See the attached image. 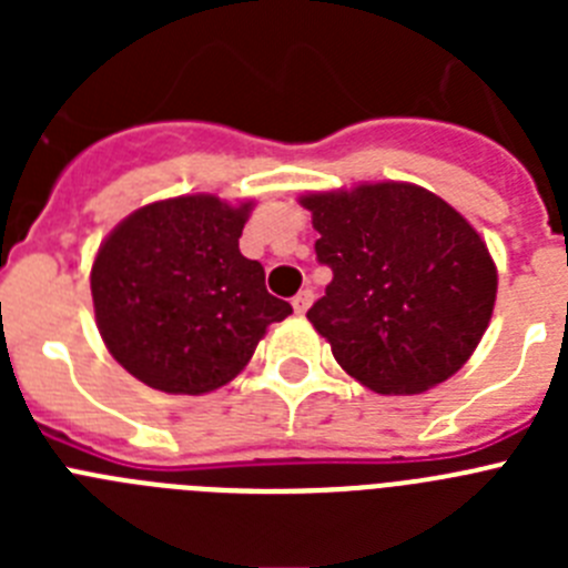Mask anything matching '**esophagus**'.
<instances>
[{
	"instance_id": "1",
	"label": "esophagus",
	"mask_w": 568,
	"mask_h": 568,
	"mask_svg": "<svg viewBox=\"0 0 568 568\" xmlns=\"http://www.w3.org/2000/svg\"><path fill=\"white\" fill-rule=\"evenodd\" d=\"M310 304H313V290H301V293L293 298V310H295V313H298V315L307 313Z\"/></svg>"
}]
</instances>
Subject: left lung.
Wrapping results in <instances>:
<instances>
[{
	"label": "left lung",
	"instance_id": "obj_1",
	"mask_svg": "<svg viewBox=\"0 0 568 568\" xmlns=\"http://www.w3.org/2000/svg\"><path fill=\"white\" fill-rule=\"evenodd\" d=\"M315 255L333 270L307 318L346 373L381 395L455 375L489 327L498 270L455 207L418 184L301 195Z\"/></svg>",
	"mask_w": 568,
	"mask_h": 568
}]
</instances>
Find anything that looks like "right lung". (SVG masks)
<instances>
[{
	"label": "right lung",
	"instance_id": "obj_1",
	"mask_svg": "<svg viewBox=\"0 0 568 568\" xmlns=\"http://www.w3.org/2000/svg\"><path fill=\"white\" fill-rule=\"evenodd\" d=\"M250 204L179 195L135 210L90 270L110 355L142 384L202 395L230 384L270 324L293 307L267 293L264 267L241 255Z\"/></svg>",
	"mask_w": 568,
	"mask_h": 568
}]
</instances>
